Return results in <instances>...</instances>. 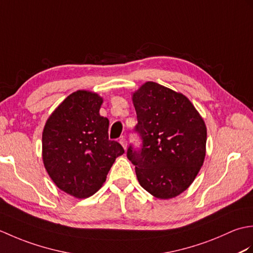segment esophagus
I'll return each mask as SVG.
<instances>
[{"mask_svg":"<svg viewBox=\"0 0 253 253\" xmlns=\"http://www.w3.org/2000/svg\"><path fill=\"white\" fill-rule=\"evenodd\" d=\"M120 143L122 144L124 149H126V148H127V140H126V138H125V137H122V138L120 139Z\"/></svg>","mask_w":253,"mask_h":253,"instance_id":"1","label":"esophagus"}]
</instances>
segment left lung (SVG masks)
<instances>
[{
	"instance_id": "1",
	"label": "left lung",
	"mask_w": 253,
	"mask_h": 253,
	"mask_svg": "<svg viewBox=\"0 0 253 253\" xmlns=\"http://www.w3.org/2000/svg\"><path fill=\"white\" fill-rule=\"evenodd\" d=\"M139 147L127 158L139 184L152 196L169 199L191 185L206 157L207 127L185 95L148 82L132 96Z\"/></svg>"
}]
</instances>
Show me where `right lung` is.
Returning <instances> with one entry per match:
<instances>
[{"mask_svg": "<svg viewBox=\"0 0 253 253\" xmlns=\"http://www.w3.org/2000/svg\"><path fill=\"white\" fill-rule=\"evenodd\" d=\"M102 98L88 91L68 95L42 133L44 166L55 185L76 198L98 191L117 157L120 143L109 139V120L100 115Z\"/></svg>", "mask_w": 253, "mask_h": 253, "instance_id": "1", "label": "right lung"}]
</instances>
